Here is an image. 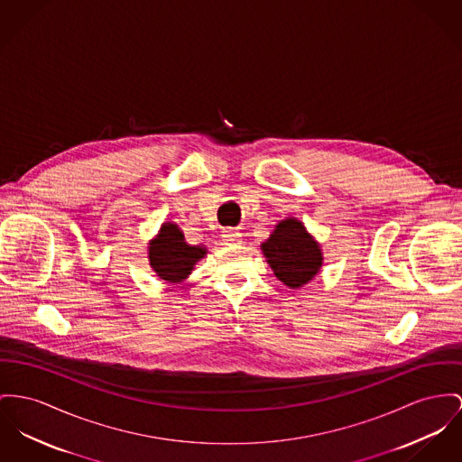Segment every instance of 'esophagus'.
<instances>
[{
    "instance_id": "obj_1",
    "label": "esophagus",
    "mask_w": 462,
    "mask_h": 462,
    "mask_svg": "<svg viewBox=\"0 0 462 462\" xmlns=\"http://www.w3.org/2000/svg\"><path fill=\"white\" fill-rule=\"evenodd\" d=\"M222 238L227 244H238V242H242V233L238 229H235V227H226L222 231Z\"/></svg>"
}]
</instances>
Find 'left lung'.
Wrapping results in <instances>:
<instances>
[{"label": "left lung", "mask_w": 462, "mask_h": 462, "mask_svg": "<svg viewBox=\"0 0 462 462\" xmlns=\"http://www.w3.org/2000/svg\"><path fill=\"white\" fill-rule=\"evenodd\" d=\"M261 246L275 277L292 289L305 285L322 266L320 246L296 218L278 222L270 240Z\"/></svg>", "instance_id": "8db88e82"}]
</instances>
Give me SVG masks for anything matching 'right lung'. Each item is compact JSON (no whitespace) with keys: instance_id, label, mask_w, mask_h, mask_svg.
I'll list each match as a JSON object with an SVG mask.
<instances>
[{"instance_id":"obj_1","label":"right lung","mask_w":462,"mask_h":462,"mask_svg":"<svg viewBox=\"0 0 462 462\" xmlns=\"http://www.w3.org/2000/svg\"><path fill=\"white\" fill-rule=\"evenodd\" d=\"M151 264L166 282H180L192 266L207 254L203 246L187 245L182 231L175 224H164L159 236L151 244Z\"/></svg>"}]
</instances>
